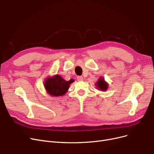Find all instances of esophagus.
Instances as JSON below:
<instances>
[{"label": "esophagus", "instance_id": "obj_1", "mask_svg": "<svg viewBox=\"0 0 154 154\" xmlns=\"http://www.w3.org/2000/svg\"><path fill=\"white\" fill-rule=\"evenodd\" d=\"M77 79L78 81H82V80H83V77L82 76H78L77 77Z\"/></svg>", "mask_w": 154, "mask_h": 154}]
</instances>
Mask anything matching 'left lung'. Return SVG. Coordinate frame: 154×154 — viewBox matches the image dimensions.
<instances>
[{
  "mask_svg": "<svg viewBox=\"0 0 154 154\" xmlns=\"http://www.w3.org/2000/svg\"><path fill=\"white\" fill-rule=\"evenodd\" d=\"M95 85L98 89L102 91H106L108 88V84L105 81L103 77L99 78V79L97 80V82L95 84Z\"/></svg>",
  "mask_w": 154,
  "mask_h": 154,
  "instance_id": "8db88e82",
  "label": "left lung"
}]
</instances>
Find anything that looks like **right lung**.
Instances as JSON below:
<instances>
[{"label": "right lung", "instance_id": "obj_1", "mask_svg": "<svg viewBox=\"0 0 154 154\" xmlns=\"http://www.w3.org/2000/svg\"><path fill=\"white\" fill-rule=\"evenodd\" d=\"M74 82V80L66 81L59 75H55L45 79L44 87L48 94L53 97L63 95L67 92L69 85Z\"/></svg>", "mask_w": 154, "mask_h": 154}]
</instances>
